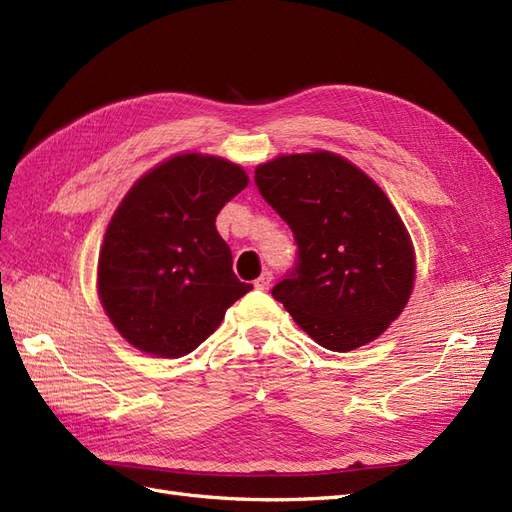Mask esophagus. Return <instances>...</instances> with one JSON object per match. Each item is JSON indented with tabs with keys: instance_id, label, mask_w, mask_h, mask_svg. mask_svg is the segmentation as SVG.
<instances>
[{
	"instance_id": "esophagus-1",
	"label": "esophagus",
	"mask_w": 512,
	"mask_h": 512,
	"mask_svg": "<svg viewBox=\"0 0 512 512\" xmlns=\"http://www.w3.org/2000/svg\"><path fill=\"white\" fill-rule=\"evenodd\" d=\"M271 284H273V273L271 271H265L262 273L258 280L254 282V286L258 288V290H262V292H267L269 288H271Z\"/></svg>"
}]
</instances>
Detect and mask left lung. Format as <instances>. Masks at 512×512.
I'll return each mask as SVG.
<instances>
[{"label":"left lung","mask_w":512,"mask_h":512,"mask_svg":"<svg viewBox=\"0 0 512 512\" xmlns=\"http://www.w3.org/2000/svg\"><path fill=\"white\" fill-rule=\"evenodd\" d=\"M254 181L297 241L273 299L322 348L348 352L374 342L414 284V250L391 200L329 151L260 164Z\"/></svg>","instance_id":"left-lung-1"}]
</instances>
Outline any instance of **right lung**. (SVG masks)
<instances>
[{"mask_svg":"<svg viewBox=\"0 0 512 512\" xmlns=\"http://www.w3.org/2000/svg\"><path fill=\"white\" fill-rule=\"evenodd\" d=\"M247 183L237 164L183 153L123 198L104 235L98 290L134 348L166 359L188 354L252 290L232 271L230 247L215 230L222 207Z\"/></svg>","mask_w":512,"mask_h":512,"instance_id":"1","label":"right lung"}]
</instances>
